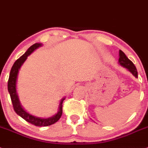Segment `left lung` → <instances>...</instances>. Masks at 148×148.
Here are the masks:
<instances>
[{"label": "left lung", "mask_w": 148, "mask_h": 148, "mask_svg": "<svg viewBox=\"0 0 148 148\" xmlns=\"http://www.w3.org/2000/svg\"><path fill=\"white\" fill-rule=\"evenodd\" d=\"M119 63L121 66L127 69L131 74L134 76L135 77H138V72H137V69L133 62L130 61L129 59L127 57L124 52L121 50H119Z\"/></svg>", "instance_id": "8db88e82"}]
</instances>
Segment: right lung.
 Segmentation results:
<instances>
[{
	"label": "right lung",
	"instance_id": "obj_1",
	"mask_svg": "<svg viewBox=\"0 0 148 148\" xmlns=\"http://www.w3.org/2000/svg\"><path fill=\"white\" fill-rule=\"evenodd\" d=\"M42 43L34 44L28 48L27 51L24 53L20 58L18 59L15 62V63L13 64L11 71H10V77H9L8 92L10 95L14 110L19 116H21L24 120L30 123V124H33V125L38 126V127H47V126H50L56 123V121H58L59 119L61 118V115L62 114V102L65 99V97H64L60 101L58 111L55 115L51 117H48V118H40V117H36L35 115H31L30 113L27 112L23 108V106L21 104L20 101H19V97L17 93V88H16L18 74L21 67L22 66L24 62L26 61L28 56H29L33 51H36L38 47H42Z\"/></svg>",
	"mask_w": 148,
	"mask_h": 148
}]
</instances>
